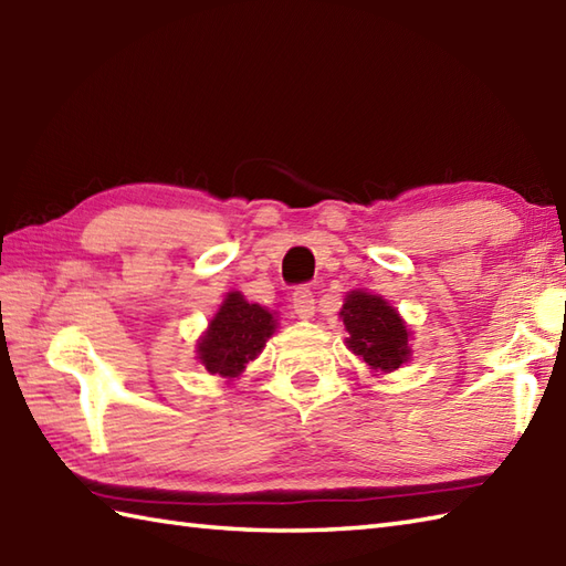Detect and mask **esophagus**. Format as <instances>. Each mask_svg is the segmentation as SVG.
Instances as JSON below:
<instances>
[{"label": "esophagus", "mask_w": 566, "mask_h": 566, "mask_svg": "<svg viewBox=\"0 0 566 566\" xmlns=\"http://www.w3.org/2000/svg\"><path fill=\"white\" fill-rule=\"evenodd\" d=\"M292 306H294V314H296L298 318L306 321V318L314 316L316 298H314V294H311L308 286H298V290H296L294 296H292Z\"/></svg>", "instance_id": "obj_1"}]
</instances>
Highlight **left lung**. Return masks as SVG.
Wrapping results in <instances>:
<instances>
[{
    "label": "left lung",
    "instance_id": "1",
    "mask_svg": "<svg viewBox=\"0 0 566 566\" xmlns=\"http://www.w3.org/2000/svg\"><path fill=\"white\" fill-rule=\"evenodd\" d=\"M340 318L347 331V350H353L371 371L387 375L408 363L411 333L387 298L355 290L345 296Z\"/></svg>",
    "mask_w": 566,
    "mask_h": 566
}]
</instances>
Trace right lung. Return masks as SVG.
Returning <instances> with one entry per match:
<instances>
[{"label":"right lung","instance_id":"obj_1","mask_svg":"<svg viewBox=\"0 0 566 566\" xmlns=\"http://www.w3.org/2000/svg\"><path fill=\"white\" fill-rule=\"evenodd\" d=\"M276 328L274 314L260 304L245 302L240 292L226 294L207 333L197 343L199 363L211 375L233 379L255 359Z\"/></svg>","mask_w":566,"mask_h":566}]
</instances>
